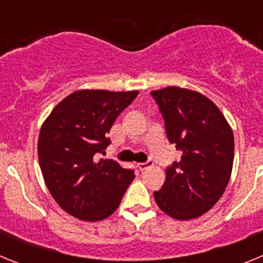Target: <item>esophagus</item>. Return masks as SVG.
Segmentation results:
<instances>
[{
    "instance_id": "esophagus-1",
    "label": "esophagus",
    "mask_w": 263,
    "mask_h": 263,
    "mask_svg": "<svg viewBox=\"0 0 263 263\" xmlns=\"http://www.w3.org/2000/svg\"><path fill=\"white\" fill-rule=\"evenodd\" d=\"M152 166H153L152 160H147V162H145V163H138V164H137L138 170H141V171H145V170H147L148 167H152Z\"/></svg>"
}]
</instances>
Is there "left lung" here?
<instances>
[{"label":"left lung","mask_w":263,"mask_h":263,"mask_svg":"<svg viewBox=\"0 0 263 263\" xmlns=\"http://www.w3.org/2000/svg\"><path fill=\"white\" fill-rule=\"evenodd\" d=\"M170 143L183 153L166 170L154 199L176 220L200 217L222 196L232 174L234 137L220 109L204 95L179 87L153 90Z\"/></svg>","instance_id":"obj_1"}]
</instances>
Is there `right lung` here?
Instances as JSON below:
<instances>
[{"label": "right lung", "instance_id": "right-lung-1", "mask_svg": "<svg viewBox=\"0 0 263 263\" xmlns=\"http://www.w3.org/2000/svg\"><path fill=\"white\" fill-rule=\"evenodd\" d=\"M138 90L83 89L62 100L42 125L38 157L48 191L62 210L84 221L109 217L133 182V170L97 160L108 133Z\"/></svg>", "mask_w": 263, "mask_h": 263}]
</instances>
